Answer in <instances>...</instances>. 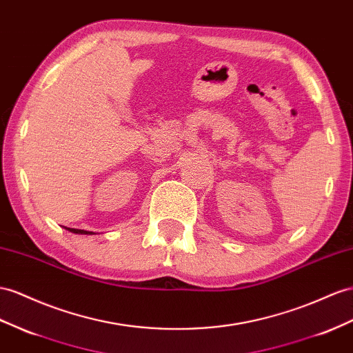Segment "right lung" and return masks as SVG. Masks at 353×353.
<instances>
[{"label":"right lung","instance_id":"add662e5","mask_svg":"<svg viewBox=\"0 0 353 353\" xmlns=\"http://www.w3.org/2000/svg\"><path fill=\"white\" fill-rule=\"evenodd\" d=\"M70 232H74V234H92L90 231H85V230H76V228H65Z\"/></svg>","mask_w":353,"mask_h":353}]
</instances>
